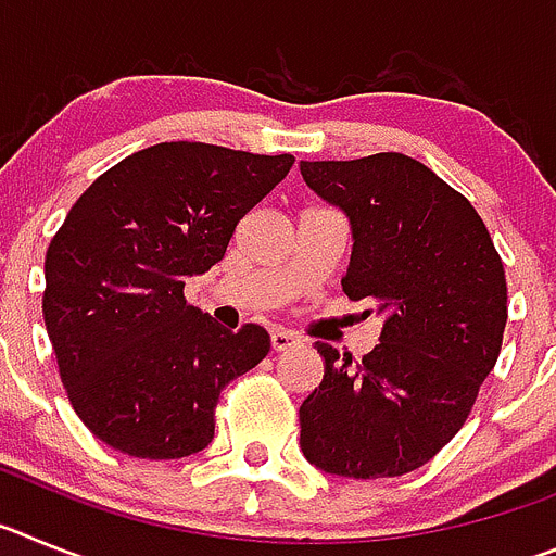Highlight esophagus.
Here are the masks:
<instances>
[{"label":"esophagus","instance_id":"1","mask_svg":"<svg viewBox=\"0 0 556 556\" xmlns=\"http://www.w3.org/2000/svg\"><path fill=\"white\" fill-rule=\"evenodd\" d=\"M298 342H301L298 333L287 331V328H273V331H269V345H273V351H289V348H294Z\"/></svg>","mask_w":556,"mask_h":556}]
</instances>
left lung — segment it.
Instances as JSON below:
<instances>
[{"instance_id": "1", "label": "left lung", "mask_w": 556, "mask_h": 556, "mask_svg": "<svg viewBox=\"0 0 556 556\" xmlns=\"http://www.w3.org/2000/svg\"><path fill=\"white\" fill-rule=\"evenodd\" d=\"M301 175L351 219L345 294L384 314L362 362L317 342L326 372L301 406L303 456L348 479L412 473L451 443L498 362L504 264L468 198L409 155L301 161Z\"/></svg>"}]
</instances>
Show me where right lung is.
<instances>
[{
  "label": "right lung",
  "mask_w": 556,
  "mask_h": 556,
  "mask_svg": "<svg viewBox=\"0 0 556 556\" xmlns=\"http://www.w3.org/2000/svg\"><path fill=\"white\" fill-rule=\"evenodd\" d=\"M292 164L289 152L164 141L72 205L43 262V323L77 417L113 451H203L219 392L269 353L262 326L228 331L186 303L184 283L223 262L239 219Z\"/></svg>",
  "instance_id": "right-lung-1"
}]
</instances>
